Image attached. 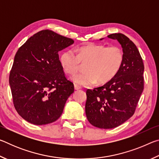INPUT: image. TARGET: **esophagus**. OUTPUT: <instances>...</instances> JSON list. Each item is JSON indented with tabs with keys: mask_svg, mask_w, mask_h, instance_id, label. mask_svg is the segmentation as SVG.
<instances>
[{
	"mask_svg": "<svg viewBox=\"0 0 159 159\" xmlns=\"http://www.w3.org/2000/svg\"><path fill=\"white\" fill-rule=\"evenodd\" d=\"M74 88H75V90H80V89H81V87H80V86L78 84H74Z\"/></svg>",
	"mask_w": 159,
	"mask_h": 159,
	"instance_id": "1",
	"label": "esophagus"
}]
</instances>
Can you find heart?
<instances>
[{
  "label": "heart",
  "mask_w": 159,
  "mask_h": 159,
  "mask_svg": "<svg viewBox=\"0 0 159 159\" xmlns=\"http://www.w3.org/2000/svg\"><path fill=\"white\" fill-rule=\"evenodd\" d=\"M73 50H67L60 56V64L64 73L71 75L83 66L84 72L71 78L75 83L91 85L98 81L104 84L110 81L120 71L124 60L121 48L117 45L107 46L102 44H90Z\"/></svg>",
  "instance_id": "obj_1"
}]
</instances>
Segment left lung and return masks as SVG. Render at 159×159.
<instances>
[{"instance_id": "1", "label": "left lung", "mask_w": 159, "mask_h": 159, "mask_svg": "<svg viewBox=\"0 0 159 159\" xmlns=\"http://www.w3.org/2000/svg\"><path fill=\"white\" fill-rule=\"evenodd\" d=\"M123 48L124 60L114 79L103 86L88 89L85 114L97 128L109 129L121 125L129 119L144 90V64L134 43L122 34H112ZM102 40V39H101Z\"/></svg>"}]
</instances>
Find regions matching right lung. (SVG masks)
<instances>
[{"label":"right lung","mask_w":159,"mask_h":159,"mask_svg":"<svg viewBox=\"0 0 159 159\" xmlns=\"http://www.w3.org/2000/svg\"><path fill=\"white\" fill-rule=\"evenodd\" d=\"M74 43L46 29L35 34L19 48L9 83L16 111L26 121L45 125L62 114L74 86L65 76L58 52Z\"/></svg>","instance_id":"obj_1"}]
</instances>
